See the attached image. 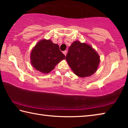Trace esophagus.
Segmentation results:
<instances>
[{
	"instance_id": "obj_1",
	"label": "esophagus",
	"mask_w": 128,
	"mask_h": 128,
	"mask_svg": "<svg viewBox=\"0 0 128 128\" xmlns=\"http://www.w3.org/2000/svg\"><path fill=\"white\" fill-rule=\"evenodd\" d=\"M66 53H67V51H63V54H64V55H65V56H66Z\"/></svg>"
}]
</instances>
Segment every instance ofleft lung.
<instances>
[{"label": "left lung", "mask_w": 128, "mask_h": 128, "mask_svg": "<svg viewBox=\"0 0 128 128\" xmlns=\"http://www.w3.org/2000/svg\"><path fill=\"white\" fill-rule=\"evenodd\" d=\"M66 60L77 76L85 77L96 72L100 58L89 45L75 41L69 47Z\"/></svg>", "instance_id": "left-lung-1"}]
</instances>
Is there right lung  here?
Masks as SVG:
<instances>
[{
    "mask_svg": "<svg viewBox=\"0 0 128 128\" xmlns=\"http://www.w3.org/2000/svg\"><path fill=\"white\" fill-rule=\"evenodd\" d=\"M66 56L60 50L59 45L50 40L40 41L33 49L30 59L34 68L43 73H48L55 66L65 59Z\"/></svg>",
    "mask_w": 128,
    "mask_h": 128,
    "instance_id": "1",
    "label": "right lung"
}]
</instances>
